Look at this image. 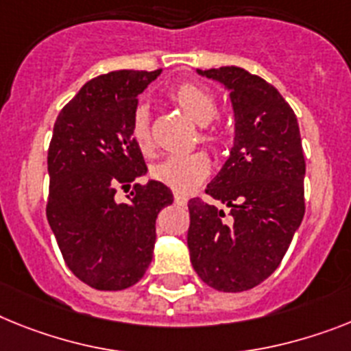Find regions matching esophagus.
Segmentation results:
<instances>
[{
  "label": "esophagus",
  "mask_w": 351,
  "mask_h": 351,
  "mask_svg": "<svg viewBox=\"0 0 351 351\" xmlns=\"http://www.w3.org/2000/svg\"><path fill=\"white\" fill-rule=\"evenodd\" d=\"M175 203L176 205H185L187 203V196L182 193H175Z\"/></svg>",
  "instance_id": "34e87169"
}]
</instances>
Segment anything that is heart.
<instances>
[{
    "mask_svg": "<svg viewBox=\"0 0 351 351\" xmlns=\"http://www.w3.org/2000/svg\"><path fill=\"white\" fill-rule=\"evenodd\" d=\"M173 99L198 125H208L217 114V101L214 94L198 84H191V82L180 84L173 90ZM130 137L141 152H152L153 137L152 128H149V114L144 107H139L134 112L130 123ZM223 139H225V134L217 126L203 128L202 141L210 148H219ZM208 171H210V160L203 152L175 153L153 167V176L171 189L187 193L199 182L205 180Z\"/></svg>",
    "mask_w": 351,
    "mask_h": 351,
    "instance_id": "heart-1",
    "label": "heart"
}]
</instances>
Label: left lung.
I'll list each match as a JSON object with an SVG mask.
<instances>
[{
	"label": "left lung",
	"instance_id": "1",
	"mask_svg": "<svg viewBox=\"0 0 351 351\" xmlns=\"http://www.w3.org/2000/svg\"><path fill=\"white\" fill-rule=\"evenodd\" d=\"M230 90L234 148L205 193L230 208L189 202L191 262L223 293L248 291L280 266L305 214L298 121L282 94L243 67L198 69Z\"/></svg>",
	"mask_w": 351,
	"mask_h": 351
}]
</instances>
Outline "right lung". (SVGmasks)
Listing matches in <instances>:
<instances>
[{
  "instance_id": "right-lung-1",
  "label": "right lung",
  "mask_w": 351,
  "mask_h": 351,
  "mask_svg": "<svg viewBox=\"0 0 351 351\" xmlns=\"http://www.w3.org/2000/svg\"><path fill=\"white\" fill-rule=\"evenodd\" d=\"M162 73L112 71L93 78L58 114L48 149L46 216L62 257L75 276L99 291L137 284L148 269L158 212L173 203L162 182L134 184L146 175L143 153L130 137L137 96Z\"/></svg>"
}]
</instances>
